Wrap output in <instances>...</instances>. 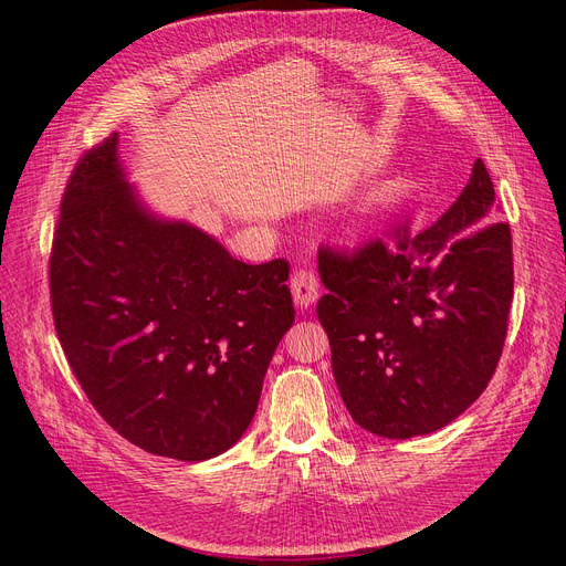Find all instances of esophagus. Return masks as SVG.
Returning <instances> with one entry per match:
<instances>
[{"mask_svg":"<svg viewBox=\"0 0 566 566\" xmlns=\"http://www.w3.org/2000/svg\"><path fill=\"white\" fill-rule=\"evenodd\" d=\"M290 290H293V300L300 310H306L318 300V279L310 269L295 271V276L290 279Z\"/></svg>","mask_w":566,"mask_h":566,"instance_id":"34e87169","label":"esophagus"}]
</instances>
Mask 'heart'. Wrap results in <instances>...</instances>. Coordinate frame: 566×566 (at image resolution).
<instances>
[{"label": "heart", "instance_id": "heart-1", "mask_svg": "<svg viewBox=\"0 0 566 566\" xmlns=\"http://www.w3.org/2000/svg\"><path fill=\"white\" fill-rule=\"evenodd\" d=\"M410 191H413V179H410V177H397L394 181L385 184L380 191L375 193V200H378V202H399Z\"/></svg>", "mask_w": 566, "mask_h": 566}]
</instances>
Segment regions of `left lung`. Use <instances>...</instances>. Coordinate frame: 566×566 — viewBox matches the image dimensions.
<instances>
[{"label":"left lung","mask_w":566,"mask_h":566,"mask_svg":"<svg viewBox=\"0 0 566 566\" xmlns=\"http://www.w3.org/2000/svg\"><path fill=\"white\" fill-rule=\"evenodd\" d=\"M476 160L430 229L394 231L356 252L321 248L328 295L316 314L349 416L385 439L430 434L470 408L503 354L512 304V235Z\"/></svg>","instance_id":"left-lung-1"}]
</instances>
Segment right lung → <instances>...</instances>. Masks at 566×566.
Listing matches in <instances>:
<instances>
[{
	"label": "right lung",
	"mask_w": 566,
	"mask_h": 566,
	"mask_svg": "<svg viewBox=\"0 0 566 566\" xmlns=\"http://www.w3.org/2000/svg\"><path fill=\"white\" fill-rule=\"evenodd\" d=\"M290 264L238 262L212 235L146 210L117 134L84 153L49 260L54 325L77 382L153 455L208 460L243 437L295 321Z\"/></svg>",
	"instance_id": "right-lung-1"
}]
</instances>
